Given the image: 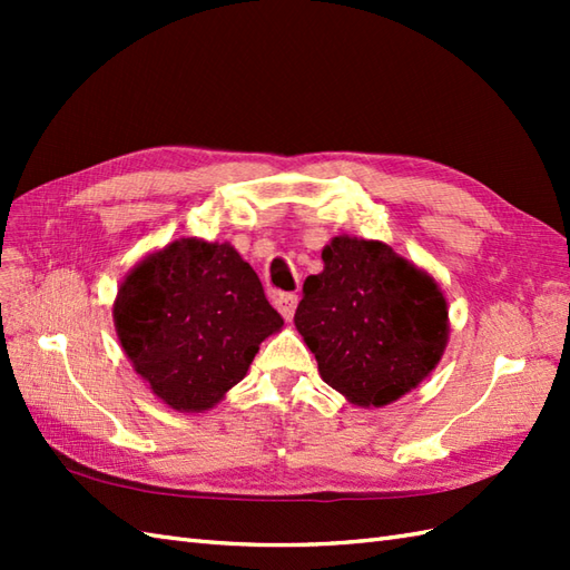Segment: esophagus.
Returning a JSON list of instances; mask_svg holds the SVG:
<instances>
[{
  "label": "esophagus",
  "instance_id": "1",
  "mask_svg": "<svg viewBox=\"0 0 570 570\" xmlns=\"http://www.w3.org/2000/svg\"><path fill=\"white\" fill-rule=\"evenodd\" d=\"M274 306L278 308V313H282L286 321H292L296 313V306H298V296L296 294H278L274 298Z\"/></svg>",
  "mask_w": 570,
  "mask_h": 570
}]
</instances>
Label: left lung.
Instances as JSON below:
<instances>
[{
    "instance_id": "left-lung-1",
    "label": "left lung",
    "mask_w": 570,
    "mask_h": 570,
    "mask_svg": "<svg viewBox=\"0 0 570 570\" xmlns=\"http://www.w3.org/2000/svg\"><path fill=\"white\" fill-rule=\"evenodd\" d=\"M304 282L296 331L325 384L357 406H384L439 365L448 304L435 278L377 239L333 237Z\"/></svg>"
}]
</instances>
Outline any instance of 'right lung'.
<instances>
[{
  "instance_id": "1",
  "label": "right lung",
  "mask_w": 570,
  "mask_h": 570,
  "mask_svg": "<svg viewBox=\"0 0 570 570\" xmlns=\"http://www.w3.org/2000/svg\"><path fill=\"white\" fill-rule=\"evenodd\" d=\"M112 316L139 377L176 411L213 409L284 325L239 252L196 237L141 259L119 286Z\"/></svg>"
}]
</instances>
